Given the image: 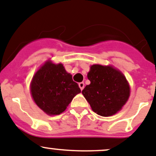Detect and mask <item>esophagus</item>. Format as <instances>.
Listing matches in <instances>:
<instances>
[{
  "label": "esophagus",
  "instance_id": "34e87169",
  "mask_svg": "<svg viewBox=\"0 0 156 156\" xmlns=\"http://www.w3.org/2000/svg\"><path fill=\"white\" fill-rule=\"evenodd\" d=\"M78 85H79V88H81V91H82V90L84 89V88H85V83L84 82H80L79 84H78Z\"/></svg>",
  "mask_w": 156,
  "mask_h": 156
}]
</instances>
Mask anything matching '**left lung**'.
I'll use <instances>...</instances> for the list:
<instances>
[{"mask_svg": "<svg viewBox=\"0 0 156 156\" xmlns=\"http://www.w3.org/2000/svg\"><path fill=\"white\" fill-rule=\"evenodd\" d=\"M91 83L82 94L91 109L101 116L115 114L126 104L130 88L126 77L111 66L94 65L88 74Z\"/></svg>", "mask_w": 156, "mask_h": 156, "instance_id": "8db88e82", "label": "left lung"}]
</instances>
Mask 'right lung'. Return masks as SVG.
I'll use <instances>...</instances> for the list:
<instances>
[{"label": "right lung", "mask_w": 156, "mask_h": 156, "mask_svg": "<svg viewBox=\"0 0 156 156\" xmlns=\"http://www.w3.org/2000/svg\"><path fill=\"white\" fill-rule=\"evenodd\" d=\"M30 91L37 105L51 115L63 112L81 89L63 65L48 62L33 77Z\"/></svg>", "instance_id": "right-lung-1"}]
</instances>
